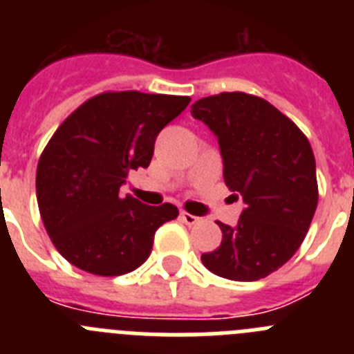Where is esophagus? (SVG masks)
I'll use <instances>...</instances> for the list:
<instances>
[{
    "mask_svg": "<svg viewBox=\"0 0 354 354\" xmlns=\"http://www.w3.org/2000/svg\"><path fill=\"white\" fill-rule=\"evenodd\" d=\"M180 220H183L186 225H196L200 221V218L198 216H193V214H189V212L183 211L180 212Z\"/></svg>",
    "mask_w": 354,
    "mask_h": 354,
    "instance_id": "esophagus-1",
    "label": "esophagus"
}]
</instances>
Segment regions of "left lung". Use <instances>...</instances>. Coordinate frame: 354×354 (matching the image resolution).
Returning <instances> with one entry per match:
<instances>
[{
    "mask_svg": "<svg viewBox=\"0 0 354 354\" xmlns=\"http://www.w3.org/2000/svg\"><path fill=\"white\" fill-rule=\"evenodd\" d=\"M192 115L216 134L225 184L246 204L237 227L218 221L221 245L202 262L228 280H261L298 252L314 218L319 192L310 143L289 117L250 93L204 97Z\"/></svg>",
    "mask_w": 354,
    "mask_h": 354,
    "instance_id": "left-lung-1",
    "label": "left lung"
}]
</instances>
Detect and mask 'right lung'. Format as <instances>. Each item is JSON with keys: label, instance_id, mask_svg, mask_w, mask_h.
I'll return each mask as SVG.
<instances>
[{"label": "right lung", "instance_id": "1", "mask_svg": "<svg viewBox=\"0 0 354 354\" xmlns=\"http://www.w3.org/2000/svg\"><path fill=\"white\" fill-rule=\"evenodd\" d=\"M189 101L136 90L102 92L56 129L37 167V202L53 245L72 266L118 277L149 259L156 230L179 209L120 198L118 189L131 170L149 167L159 131Z\"/></svg>", "mask_w": 354, "mask_h": 354}]
</instances>
